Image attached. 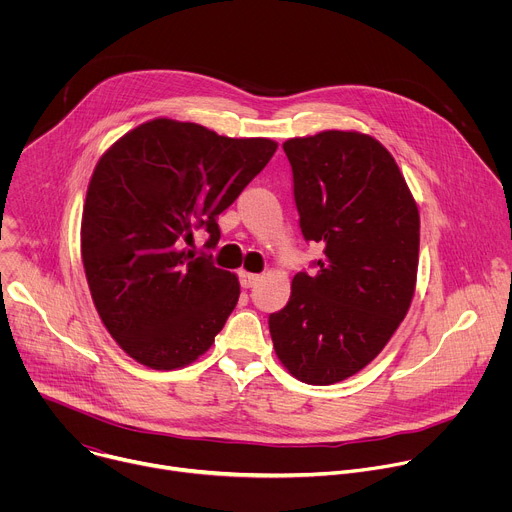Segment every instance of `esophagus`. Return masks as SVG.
<instances>
[{"instance_id": "1", "label": "esophagus", "mask_w": 512, "mask_h": 512, "mask_svg": "<svg viewBox=\"0 0 512 512\" xmlns=\"http://www.w3.org/2000/svg\"><path fill=\"white\" fill-rule=\"evenodd\" d=\"M239 281H241V285H243L245 289H249V287L257 285V281H259V275H255V273H249V271H241V273H239Z\"/></svg>"}]
</instances>
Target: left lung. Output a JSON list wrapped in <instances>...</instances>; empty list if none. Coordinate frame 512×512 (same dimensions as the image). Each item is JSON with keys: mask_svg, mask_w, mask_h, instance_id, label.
<instances>
[{"mask_svg": "<svg viewBox=\"0 0 512 512\" xmlns=\"http://www.w3.org/2000/svg\"><path fill=\"white\" fill-rule=\"evenodd\" d=\"M283 152L306 241L324 245L318 273H298L269 316L283 367L334 385L377 358L403 322L417 281L419 210L393 156L358 131L291 137Z\"/></svg>", "mask_w": 512, "mask_h": 512, "instance_id": "left-lung-1", "label": "left lung"}]
</instances>
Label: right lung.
<instances>
[{"mask_svg":"<svg viewBox=\"0 0 512 512\" xmlns=\"http://www.w3.org/2000/svg\"><path fill=\"white\" fill-rule=\"evenodd\" d=\"M277 143L225 137L158 117L117 139L89 182L81 255L101 322L137 362L174 371L223 330L241 287L210 255L184 249L196 229L221 239L216 216L267 166Z\"/></svg>","mask_w":512,"mask_h":512,"instance_id":"1","label":"right lung"}]
</instances>
